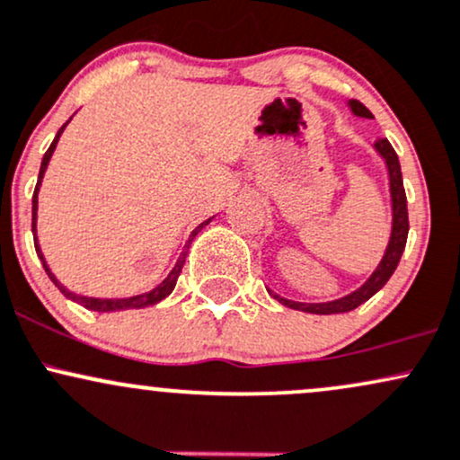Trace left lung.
<instances>
[{
  "mask_svg": "<svg viewBox=\"0 0 460 460\" xmlns=\"http://www.w3.org/2000/svg\"><path fill=\"white\" fill-rule=\"evenodd\" d=\"M349 108L356 117L374 119V115L360 104L358 100H349ZM374 147L378 149L380 156L385 158L386 169H389V187H391V204H394V228H391V239L386 245V252L380 261V265L376 267V271L371 273L369 280L363 287L356 288L354 293L345 296L341 299H332V302H322V304H304V302H291L273 293V297L280 304H285L288 308H296V311L313 313V314H334V313H349L354 308H358L360 304H365L371 296L383 288L389 278L394 276L397 262H400L402 252L406 247V236H409V210H406V193H404V182H402V169L400 161H397L395 149L391 147V143L386 138H378L374 143Z\"/></svg>",
  "mask_w": 460,
  "mask_h": 460,
  "instance_id": "obj_1",
  "label": "left lung"
}]
</instances>
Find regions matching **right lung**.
Segmentation results:
<instances>
[{"instance_id":"add662e5","label":"right lung","mask_w":460,"mask_h":460,"mask_svg":"<svg viewBox=\"0 0 460 460\" xmlns=\"http://www.w3.org/2000/svg\"><path fill=\"white\" fill-rule=\"evenodd\" d=\"M65 126H66V123H65ZM65 126L60 128L58 134H56L54 143H51L48 152H45V156H43V163H40L39 182H36V189H34V195H32V232H34V247H36V254H39L40 261H43V267H45V271H48L49 280L54 282V285L58 287L60 291H63V296H65V297H69V299H74V302H77V304H82V306H84V308H89V311H97V313H112V311H126V308H146V306H154V304H158V302H161V299H164V297L169 296V293L173 291L175 282H178V276H180V271H182V267H184V261H187V250H184L182 254H180L178 262H175V267H173V270L169 271V276L164 278V280H163L161 285H158L156 288H152V291H147V293H141V296H134V297H123V299H102V297H84V296H75V293L66 291V288H65L63 285H60L58 280H56V276H54V273L49 271L48 262H45V258H43V252H40V247H39V241H36V204H39V187H40V180H43V175H45V169H48V163H49L51 154H54V149H56V143H58V138H60V134H63ZM208 221H210V219H206L204 224H199L198 228L193 230V234H190V239H189L187 247L190 245V241H193V236L198 234V232L202 230L204 226H208Z\"/></svg>"}]
</instances>
